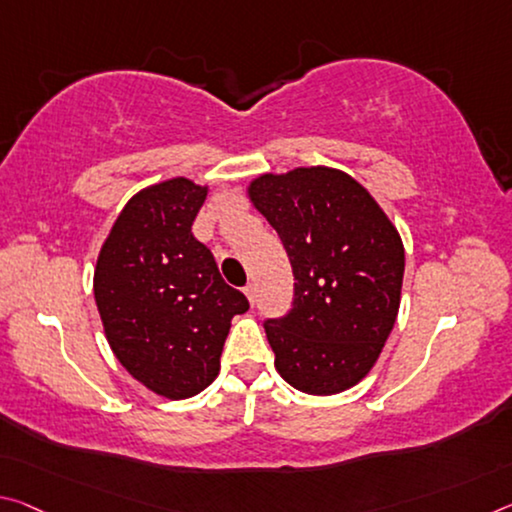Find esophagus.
<instances>
[{"label":"esophagus","instance_id":"esophagus-1","mask_svg":"<svg viewBox=\"0 0 512 512\" xmlns=\"http://www.w3.org/2000/svg\"><path fill=\"white\" fill-rule=\"evenodd\" d=\"M243 294H246V296H248V300H250V303H255V294H257V289H255V285H253V282H248V285H246V287H243Z\"/></svg>","mask_w":512,"mask_h":512}]
</instances>
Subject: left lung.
Wrapping results in <instances>:
<instances>
[{
	"mask_svg": "<svg viewBox=\"0 0 512 512\" xmlns=\"http://www.w3.org/2000/svg\"><path fill=\"white\" fill-rule=\"evenodd\" d=\"M248 193L296 280L291 310L264 321L275 369L305 394L344 392L376 364L399 314V232L369 191L335 168L262 175Z\"/></svg>",
	"mask_w": 512,
	"mask_h": 512,
	"instance_id": "8db88e82",
	"label": "left lung"
}]
</instances>
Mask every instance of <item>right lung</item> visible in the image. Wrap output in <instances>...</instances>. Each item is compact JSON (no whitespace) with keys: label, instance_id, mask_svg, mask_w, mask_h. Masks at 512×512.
Returning a JSON list of instances; mask_svg holds the SVG:
<instances>
[{"label":"right lung","instance_id":"right-lung-1","mask_svg":"<svg viewBox=\"0 0 512 512\" xmlns=\"http://www.w3.org/2000/svg\"><path fill=\"white\" fill-rule=\"evenodd\" d=\"M205 198V186L186 177L139 191L95 266V303L111 351L139 383L175 401L218 376L232 316L250 307L193 237Z\"/></svg>","mask_w":512,"mask_h":512}]
</instances>
